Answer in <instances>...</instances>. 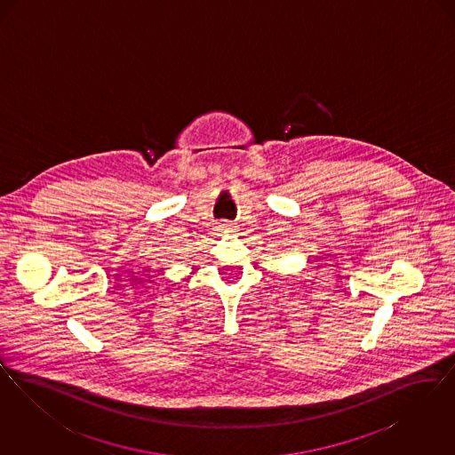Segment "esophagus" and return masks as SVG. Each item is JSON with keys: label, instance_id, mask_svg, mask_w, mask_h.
Here are the masks:
<instances>
[{"label": "esophagus", "instance_id": "obj_1", "mask_svg": "<svg viewBox=\"0 0 455 455\" xmlns=\"http://www.w3.org/2000/svg\"><path fill=\"white\" fill-rule=\"evenodd\" d=\"M218 230H220L221 234H230V232L235 230V225L230 223V221H223V223L218 225Z\"/></svg>", "mask_w": 455, "mask_h": 455}]
</instances>
